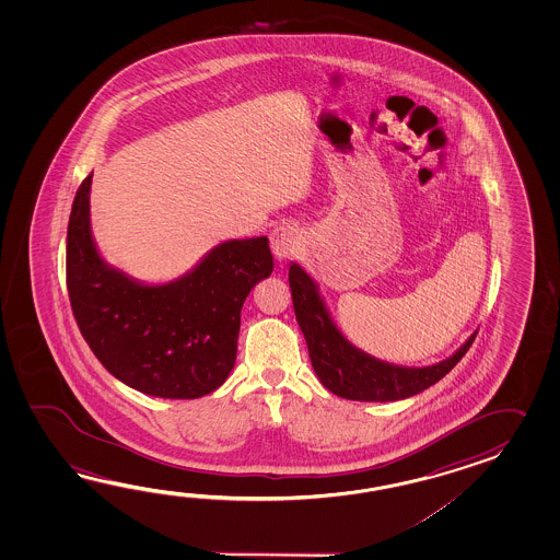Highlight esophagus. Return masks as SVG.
Masks as SVG:
<instances>
[{
  "mask_svg": "<svg viewBox=\"0 0 560 560\" xmlns=\"http://www.w3.org/2000/svg\"><path fill=\"white\" fill-rule=\"evenodd\" d=\"M302 246H304V236L300 228L294 224H280L270 234V248L278 262H284L292 256H296L298 252L302 250Z\"/></svg>",
  "mask_w": 560,
  "mask_h": 560,
  "instance_id": "esophagus-1",
  "label": "esophagus"
}]
</instances>
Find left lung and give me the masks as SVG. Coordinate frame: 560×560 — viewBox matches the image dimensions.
Segmentation results:
<instances>
[{
  "mask_svg": "<svg viewBox=\"0 0 560 560\" xmlns=\"http://www.w3.org/2000/svg\"><path fill=\"white\" fill-rule=\"evenodd\" d=\"M288 280L312 369L324 388L346 400L394 402L427 390L460 362L478 332L470 334L453 357L432 366L390 364L360 350L346 338L330 316L316 280L300 264H290Z\"/></svg>",
  "mask_w": 560,
  "mask_h": 560,
  "instance_id": "obj_1",
  "label": "left lung"
}]
</instances>
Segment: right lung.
Returning a JSON list of instances; mask_svg holds the SVG:
<instances>
[{
  "instance_id": "obj_1",
  "label": "right lung",
  "mask_w": 560,
  "mask_h": 560,
  "mask_svg": "<svg viewBox=\"0 0 560 560\" xmlns=\"http://www.w3.org/2000/svg\"><path fill=\"white\" fill-rule=\"evenodd\" d=\"M92 176L75 191L66 246L68 294L85 342L138 393L176 400L214 393L236 362L242 304L275 270L268 238L224 240L186 275L148 284L97 250Z\"/></svg>"
}]
</instances>
